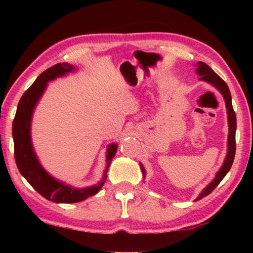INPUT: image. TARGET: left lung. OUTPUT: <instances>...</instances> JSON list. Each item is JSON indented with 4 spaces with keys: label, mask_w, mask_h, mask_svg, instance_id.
<instances>
[{
    "label": "left lung",
    "mask_w": 253,
    "mask_h": 253,
    "mask_svg": "<svg viewBox=\"0 0 253 253\" xmlns=\"http://www.w3.org/2000/svg\"><path fill=\"white\" fill-rule=\"evenodd\" d=\"M196 72L197 75L200 76V81L206 82L214 86L217 91H219L221 94H222L224 102H226V108H227V115H228V126H229V133H228V150H227V155L226 159H224L222 166L219 169V171L216 172L215 177L212 182L210 183L209 185L206 186L205 189L200 192V195L197 197V200H200L204 197L209 196L211 192L213 191L214 189L219 185V183L222 181L224 176L227 175V172L230 170L231 165L234 162V158H235V152H236V141H235V134H236V115H235L234 108H233V103H231V94L229 88L226 83H224L222 79L220 78V76H217L215 72H214L212 69H211L209 65L204 63V62H198L196 64ZM141 172H143V178H145V175H146V171H145L144 166L139 164Z\"/></svg>",
    "instance_id": "8db88e82"
}]
</instances>
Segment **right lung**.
<instances>
[{
	"mask_svg": "<svg viewBox=\"0 0 253 253\" xmlns=\"http://www.w3.org/2000/svg\"><path fill=\"white\" fill-rule=\"evenodd\" d=\"M76 70L77 69L75 65L58 63L43 71L19 100L15 120L12 123L15 159L18 170L36 191L50 202L58 204L79 203L98 193L105 184L107 171L117 151L116 143L108 145L106 152V168L103 170L101 181L98 184L86 186V188H74L67 183L58 181L41 166L33 148L32 137H31V126H32L34 109L43 92L46 91L48 83L58 77H64Z\"/></svg>",
	"mask_w": 253,
	"mask_h": 253,
	"instance_id": "right-lung-1",
	"label": "right lung"
}]
</instances>
